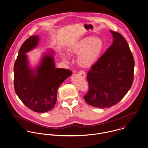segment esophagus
I'll list each match as a JSON object with an SVG mask.
<instances>
[{
  "instance_id": "1",
  "label": "esophagus",
  "mask_w": 148,
  "mask_h": 148,
  "mask_svg": "<svg viewBox=\"0 0 148 148\" xmlns=\"http://www.w3.org/2000/svg\"><path fill=\"white\" fill-rule=\"evenodd\" d=\"M78 74H79V75L81 77H82V78H86V75L85 72H84V71H83V70H80V71H79L78 72Z\"/></svg>"
}]
</instances>
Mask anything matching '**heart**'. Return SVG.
Instances as JSON below:
<instances>
[{
  "label": "heart",
  "mask_w": 148,
  "mask_h": 148,
  "mask_svg": "<svg viewBox=\"0 0 148 148\" xmlns=\"http://www.w3.org/2000/svg\"><path fill=\"white\" fill-rule=\"evenodd\" d=\"M104 49V42L99 37H86L69 48V52L79 55L78 62L83 68L93 66L100 58ZM64 58L66 55H63Z\"/></svg>",
  "instance_id": "b5f03b06"
}]
</instances>
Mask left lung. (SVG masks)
<instances>
[{
  "label": "left lung",
  "instance_id": "1",
  "mask_svg": "<svg viewBox=\"0 0 148 148\" xmlns=\"http://www.w3.org/2000/svg\"><path fill=\"white\" fill-rule=\"evenodd\" d=\"M113 44L87 73L86 102L98 108H110L119 102L131 88L135 62L125 38L110 30Z\"/></svg>",
  "mask_w": 148,
  "mask_h": 148
}]
</instances>
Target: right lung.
Segmentation results:
<instances>
[{
    "mask_svg": "<svg viewBox=\"0 0 148 148\" xmlns=\"http://www.w3.org/2000/svg\"><path fill=\"white\" fill-rule=\"evenodd\" d=\"M38 42V35L31 36L20 48L13 68L14 88L18 98L29 109L45 113L55 107L58 88L72 71L55 68L53 51L45 53L36 68H30L25 53L35 48Z\"/></svg>",
    "mask_w": 148,
    "mask_h": 148,
    "instance_id": "obj_1",
    "label": "right lung"
}]
</instances>
